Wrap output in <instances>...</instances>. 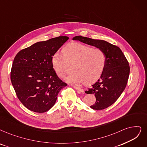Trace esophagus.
Segmentation results:
<instances>
[{
	"instance_id": "1",
	"label": "esophagus",
	"mask_w": 147,
	"mask_h": 147,
	"mask_svg": "<svg viewBox=\"0 0 147 147\" xmlns=\"http://www.w3.org/2000/svg\"><path fill=\"white\" fill-rule=\"evenodd\" d=\"M74 88L75 89L78 90V92L79 93H83L84 92V90L83 89H81V88H80V87H77V86H74Z\"/></svg>"
}]
</instances>
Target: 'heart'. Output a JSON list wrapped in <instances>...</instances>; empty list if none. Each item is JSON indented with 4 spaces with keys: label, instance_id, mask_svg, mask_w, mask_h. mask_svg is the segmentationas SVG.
Masks as SVG:
<instances>
[{
    "label": "heart",
    "instance_id": "b5f03b06",
    "mask_svg": "<svg viewBox=\"0 0 147 147\" xmlns=\"http://www.w3.org/2000/svg\"><path fill=\"white\" fill-rule=\"evenodd\" d=\"M63 57L55 53L52 57L51 63L54 72L63 77L66 71L68 64H72V72L64 78L67 83L72 84H90L100 78L105 69L107 57L99 48L80 43H72L63 49Z\"/></svg>",
    "mask_w": 147,
    "mask_h": 147
}]
</instances>
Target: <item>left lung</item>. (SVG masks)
<instances>
[{"instance_id":"1","label":"left lung","mask_w":147,"mask_h":147,"mask_svg":"<svg viewBox=\"0 0 147 147\" xmlns=\"http://www.w3.org/2000/svg\"><path fill=\"white\" fill-rule=\"evenodd\" d=\"M73 40L101 49L107 57V63L102 75L95 84L85 92L93 94L96 102L90 107L94 110H102L112 105L121 96L126 87L130 66L119 48L102 40L75 36Z\"/></svg>"}]
</instances>
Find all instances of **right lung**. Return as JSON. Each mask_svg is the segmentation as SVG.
Masks as SVG:
<instances>
[{
  "instance_id": "add662e5",
  "label": "right lung",
  "mask_w": 147,
  "mask_h": 147,
  "mask_svg": "<svg viewBox=\"0 0 147 147\" xmlns=\"http://www.w3.org/2000/svg\"><path fill=\"white\" fill-rule=\"evenodd\" d=\"M68 39L59 36L38 42L15 57L11 81L19 99L29 110L48 111L55 104L58 93L67 86L54 72L51 58Z\"/></svg>"
}]
</instances>
